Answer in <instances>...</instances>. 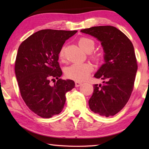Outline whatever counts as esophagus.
<instances>
[{"label": "esophagus", "instance_id": "esophagus-1", "mask_svg": "<svg viewBox=\"0 0 149 149\" xmlns=\"http://www.w3.org/2000/svg\"><path fill=\"white\" fill-rule=\"evenodd\" d=\"M82 85V83L81 82H79V81H75V87H79L81 85Z\"/></svg>", "mask_w": 149, "mask_h": 149}]
</instances>
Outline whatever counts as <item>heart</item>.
I'll return each instance as SVG.
<instances>
[{
    "mask_svg": "<svg viewBox=\"0 0 149 149\" xmlns=\"http://www.w3.org/2000/svg\"><path fill=\"white\" fill-rule=\"evenodd\" d=\"M78 44L81 49L87 52H91L95 48V42L91 39L87 37H81L78 41ZM58 56L60 60L64 58V49L62 48L59 51ZM91 58L93 60H100V54L93 52L90 54ZM93 71V67L89 63H74L70 65L65 70V74L66 77L69 79L76 81H84L88 77Z\"/></svg>",
    "mask_w": 149,
    "mask_h": 149,
    "instance_id": "heart-1",
    "label": "heart"
}]
</instances>
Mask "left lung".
Returning <instances> with one entry per match:
<instances>
[{
	"mask_svg": "<svg viewBox=\"0 0 149 149\" xmlns=\"http://www.w3.org/2000/svg\"><path fill=\"white\" fill-rule=\"evenodd\" d=\"M81 31L99 40L105 53V63L95 75L105 81L102 85H93L90 109L103 116H112L127 104L134 87L137 70L134 47L130 39L115 27L96 26Z\"/></svg>",
	"mask_w": 149,
	"mask_h": 149,
	"instance_id": "8db88e82",
	"label": "left lung"
}]
</instances>
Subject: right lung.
Here are the masks:
<instances>
[{
	"instance_id": "obj_1",
	"label": "right lung",
	"mask_w": 149,
	"mask_h": 149,
	"mask_svg": "<svg viewBox=\"0 0 149 149\" xmlns=\"http://www.w3.org/2000/svg\"><path fill=\"white\" fill-rule=\"evenodd\" d=\"M77 31L42 29L22 42L15 61V74L20 94L26 105L43 118L58 114L64 108L65 93L75 87L62 74L58 53L65 41ZM57 79L52 86L50 80ZM54 82V81H53Z\"/></svg>"
}]
</instances>
